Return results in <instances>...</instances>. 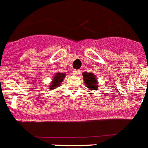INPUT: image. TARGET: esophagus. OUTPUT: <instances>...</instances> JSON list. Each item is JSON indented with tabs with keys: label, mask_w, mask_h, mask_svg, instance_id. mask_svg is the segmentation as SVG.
Masks as SVG:
<instances>
[{
	"label": "esophagus",
	"mask_w": 148,
	"mask_h": 148,
	"mask_svg": "<svg viewBox=\"0 0 148 148\" xmlns=\"http://www.w3.org/2000/svg\"><path fill=\"white\" fill-rule=\"evenodd\" d=\"M80 70H73V75H78V74H80Z\"/></svg>",
	"instance_id": "1"
}]
</instances>
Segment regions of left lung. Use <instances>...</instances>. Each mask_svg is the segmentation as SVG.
<instances>
[{"instance_id": "8db88e82", "label": "left lung", "mask_w": 148, "mask_h": 148, "mask_svg": "<svg viewBox=\"0 0 148 148\" xmlns=\"http://www.w3.org/2000/svg\"><path fill=\"white\" fill-rule=\"evenodd\" d=\"M83 78L84 82L85 83L86 86L89 89L91 90H97L98 88L100 87H98V82L96 80V76L92 73H87L84 72L83 73Z\"/></svg>"}]
</instances>
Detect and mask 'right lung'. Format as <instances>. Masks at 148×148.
<instances>
[{"mask_svg":"<svg viewBox=\"0 0 148 148\" xmlns=\"http://www.w3.org/2000/svg\"><path fill=\"white\" fill-rule=\"evenodd\" d=\"M65 77L64 73H56L55 75L54 78L53 79V82L50 84V89H55L56 87H58L61 84V82L64 80V78Z\"/></svg>","mask_w":148,"mask_h":148,"instance_id":"1","label":"right lung"}]
</instances>
